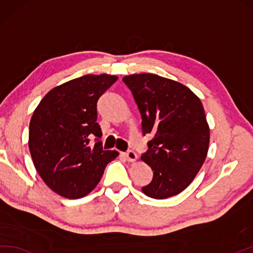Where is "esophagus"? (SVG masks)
Returning a JSON list of instances; mask_svg holds the SVG:
<instances>
[{
	"mask_svg": "<svg viewBox=\"0 0 253 253\" xmlns=\"http://www.w3.org/2000/svg\"><path fill=\"white\" fill-rule=\"evenodd\" d=\"M125 156H126V160L130 161V162H134V161H136V159H137V155L132 150H128L127 153L125 154Z\"/></svg>",
	"mask_w": 253,
	"mask_h": 253,
	"instance_id": "esophagus-1",
	"label": "esophagus"
}]
</instances>
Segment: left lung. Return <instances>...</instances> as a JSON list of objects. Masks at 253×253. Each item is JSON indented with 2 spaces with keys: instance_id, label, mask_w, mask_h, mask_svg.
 <instances>
[{
  "instance_id": "1",
  "label": "left lung",
  "mask_w": 253,
  "mask_h": 253,
  "mask_svg": "<svg viewBox=\"0 0 253 253\" xmlns=\"http://www.w3.org/2000/svg\"><path fill=\"white\" fill-rule=\"evenodd\" d=\"M142 116L143 134H151L141 159L154 171L142 188L150 198L175 196L194 181L209 149L210 128L199 97L184 84L154 74L123 77Z\"/></svg>"
}]
</instances>
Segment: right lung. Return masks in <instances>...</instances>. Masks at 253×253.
Returning a JSON list of instances; mask_svg holds the SVG:
<instances>
[{"instance_id": "right-lung-1", "label": "right lung", "mask_w": 253, "mask_h": 253, "mask_svg": "<svg viewBox=\"0 0 253 253\" xmlns=\"http://www.w3.org/2000/svg\"><path fill=\"white\" fill-rule=\"evenodd\" d=\"M117 76L86 75L50 89L33 112L29 149L33 165L47 186L68 199L89 194L119 153L103 150L97 100ZM97 136L93 146L89 138Z\"/></svg>"}]
</instances>
